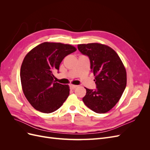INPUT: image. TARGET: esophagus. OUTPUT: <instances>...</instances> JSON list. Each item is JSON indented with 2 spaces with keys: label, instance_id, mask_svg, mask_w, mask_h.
<instances>
[{
  "label": "esophagus",
  "instance_id": "obj_1",
  "mask_svg": "<svg viewBox=\"0 0 150 150\" xmlns=\"http://www.w3.org/2000/svg\"><path fill=\"white\" fill-rule=\"evenodd\" d=\"M70 88L71 89H75L76 88H77L78 87V86L77 85H74V84H70Z\"/></svg>",
  "mask_w": 150,
  "mask_h": 150
}]
</instances>
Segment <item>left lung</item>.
I'll return each instance as SVG.
<instances>
[{
  "instance_id": "1",
  "label": "left lung",
  "mask_w": 150,
  "mask_h": 150,
  "mask_svg": "<svg viewBox=\"0 0 150 150\" xmlns=\"http://www.w3.org/2000/svg\"><path fill=\"white\" fill-rule=\"evenodd\" d=\"M79 51L87 55L95 76L96 90L86 88L83 98L85 105L97 113H105L119 101L125 89V67L117 54L110 46L100 43L78 44Z\"/></svg>"
}]
</instances>
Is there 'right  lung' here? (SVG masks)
Masks as SVG:
<instances>
[{"label": "right lung", "instance_id": "obj_1", "mask_svg": "<svg viewBox=\"0 0 150 150\" xmlns=\"http://www.w3.org/2000/svg\"><path fill=\"white\" fill-rule=\"evenodd\" d=\"M76 50L70 44L46 42L26 54L21 67V85L26 99L36 110L52 112L69 96V85L56 83L52 72L59 70L63 59Z\"/></svg>", "mask_w": 150, "mask_h": 150}]
</instances>
